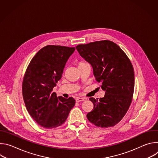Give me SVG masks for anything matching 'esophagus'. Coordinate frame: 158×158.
Returning <instances> with one entry per match:
<instances>
[{"label": "esophagus", "mask_w": 158, "mask_h": 158, "mask_svg": "<svg viewBox=\"0 0 158 158\" xmlns=\"http://www.w3.org/2000/svg\"><path fill=\"white\" fill-rule=\"evenodd\" d=\"M76 102H82V101H85V99L82 98H76Z\"/></svg>", "instance_id": "obj_1"}]
</instances>
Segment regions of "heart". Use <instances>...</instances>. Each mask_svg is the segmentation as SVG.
Instances as JSON below:
<instances>
[{
    "instance_id": "heart-1",
    "label": "heart",
    "mask_w": 158,
    "mask_h": 158,
    "mask_svg": "<svg viewBox=\"0 0 158 158\" xmlns=\"http://www.w3.org/2000/svg\"><path fill=\"white\" fill-rule=\"evenodd\" d=\"M86 64H87L85 63V62H78V64H77V67H80L83 66V65H86Z\"/></svg>"
}]
</instances>
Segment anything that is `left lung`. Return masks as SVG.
Wrapping results in <instances>:
<instances>
[{
	"label": "left lung",
	"mask_w": 158,
	"mask_h": 158,
	"mask_svg": "<svg viewBox=\"0 0 158 158\" xmlns=\"http://www.w3.org/2000/svg\"><path fill=\"white\" fill-rule=\"evenodd\" d=\"M76 48L91 64L96 80L105 91L99 101L89 98L94 108L87 118L97 127L114 126L125 116L132 100L134 73L131 62L119 46L108 40L80 44Z\"/></svg>",
	"instance_id": "obj_1"
}]
</instances>
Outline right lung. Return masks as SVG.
<instances>
[{
    "instance_id": "right-lung-1",
    "label": "right lung",
    "mask_w": 158,
    "mask_h": 158,
    "mask_svg": "<svg viewBox=\"0 0 158 158\" xmlns=\"http://www.w3.org/2000/svg\"><path fill=\"white\" fill-rule=\"evenodd\" d=\"M74 51L75 48L48 45L37 52L25 73L22 95L26 107L31 116L44 128L61 126L75 105L73 98H57L52 93Z\"/></svg>"
}]
</instances>
